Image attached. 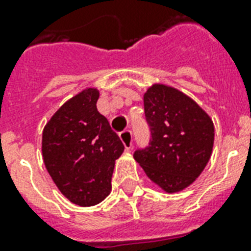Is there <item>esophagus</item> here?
Wrapping results in <instances>:
<instances>
[{"label":"esophagus","instance_id":"obj_1","mask_svg":"<svg viewBox=\"0 0 251 251\" xmlns=\"http://www.w3.org/2000/svg\"><path fill=\"white\" fill-rule=\"evenodd\" d=\"M120 139L122 141L126 150L131 149V146H133V133L130 130H125V131L120 133Z\"/></svg>","mask_w":251,"mask_h":251}]
</instances>
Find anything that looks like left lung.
<instances>
[{
    "instance_id": "left-lung-1",
    "label": "left lung",
    "mask_w": 251,
    "mask_h": 251,
    "mask_svg": "<svg viewBox=\"0 0 251 251\" xmlns=\"http://www.w3.org/2000/svg\"><path fill=\"white\" fill-rule=\"evenodd\" d=\"M151 141L134 159L153 183L173 194L198 178L214 149L211 117L187 95L168 84L153 83L143 95Z\"/></svg>"
}]
</instances>
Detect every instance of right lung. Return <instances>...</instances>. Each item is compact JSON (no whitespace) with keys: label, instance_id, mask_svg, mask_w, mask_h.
Wrapping results in <instances>:
<instances>
[{"label":"right lung","instance_id":"add662e5","mask_svg":"<svg viewBox=\"0 0 251 251\" xmlns=\"http://www.w3.org/2000/svg\"><path fill=\"white\" fill-rule=\"evenodd\" d=\"M99 90L87 87L57 109L43 130L45 168L58 190L74 204L90 207L110 194L114 164L124 145L96 102Z\"/></svg>","mask_w":251,"mask_h":251}]
</instances>
